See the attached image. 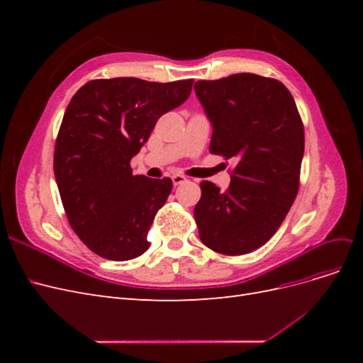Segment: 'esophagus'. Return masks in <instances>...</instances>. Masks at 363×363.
<instances>
[{"label": "esophagus", "instance_id": "esophagus-1", "mask_svg": "<svg viewBox=\"0 0 363 363\" xmlns=\"http://www.w3.org/2000/svg\"><path fill=\"white\" fill-rule=\"evenodd\" d=\"M172 183H174V186H179V184H182V183H184L186 182V177L184 175H180V174H175V175H172Z\"/></svg>", "mask_w": 363, "mask_h": 363}]
</instances>
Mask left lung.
<instances>
[{
  "label": "left lung",
  "mask_w": 363,
  "mask_h": 363,
  "mask_svg": "<svg viewBox=\"0 0 363 363\" xmlns=\"http://www.w3.org/2000/svg\"><path fill=\"white\" fill-rule=\"evenodd\" d=\"M194 89L213 128L211 152L236 162L225 192L212 182L200 184L194 208L200 239L221 255H247L277 232L298 192V108L286 86L256 74L200 80Z\"/></svg>",
  "instance_id": "obj_1"
}]
</instances>
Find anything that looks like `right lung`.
<instances>
[{"mask_svg": "<svg viewBox=\"0 0 363 363\" xmlns=\"http://www.w3.org/2000/svg\"><path fill=\"white\" fill-rule=\"evenodd\" d=\"M192 83L118 77L87 82L71 98L54 148V175L72 230L95 255L130 260L148 250V230L172 180L133 175L130 160L157 119L188 100Z\"/></svg>", "mask_w": 363, "mask_h": 363, "instance_id": "right-lung-1", "label": "right lung"}]
</instances>
